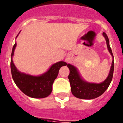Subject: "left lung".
<instances>
[{"label": "left lung", "instance_id": "8db88e82", "mask_svg": "<svg viewBox=\"0 0 123 123\" xmlns=\"http://www.w3.org/2000/svg\"><path fill=\"white\" fill-rule=\"evenodd\" d=\"M103 36L105 37L109 51L113 57V53L109 44V40L107 35L105 32L103 33ZM67 66L69 69V74L68 79L69 80L71 92L75 97L83 99H92L96 98L102 95L110 85L113 78V70H114V61H112L110 73L107 78L101 84L88 83L81 78L77 69L73 65L68 64Z\"/></svg>", "mask_w": 123, "mask_h": 123}]
</instances>
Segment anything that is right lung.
Listing matches in <instances>:
<instances>
[{"label": "right lung", "instance_id": "add662e5", "mask_svg": "<svg viewBox=\"0 0 123 123\" xmlns=\"http://www.w3.org/2000/svg\"><path fill=\"white\" fill-rule=\"evenodd\" d=\"M16 46V43L13 46L10 63L12 77L16 85L25 94L31 98H44L48 96L52 91L53 83L57 78L60 68L63 66H66L67 63L65 62L56 63L52 65L46 73L39 76L21 73L17 69L12 60Z\"/></svg>", "mask_w": 123, "mask_h": 123}]
</instances>
